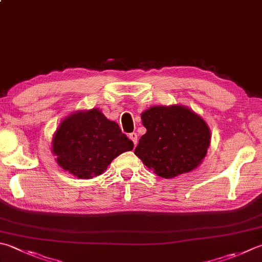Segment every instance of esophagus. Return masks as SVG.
Wrapping results in <instances>:
<instances>
[{
	"label": "esophagus",
	"instance_id": "obj_1",
	"mask_svg": "<svg viewBox=\"0 0 262 262\" xmlns=\"http://www.w3.org/2000/svg\"><path fill=\"white\" fill-rule=\"evenodd\" d=\"M129 138H130V139L133 141V144H135V145H137L138 144V135H137V133L136 132H132V133H130V135H129Z\"/></svg>",
	"mask_w": 262,
	"mask_h": 262
}]
</instances>
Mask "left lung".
I'll use <instances>...</instances> for the list:
<instances>
[{"mask_svg":"<svg viewBox=\"0 0 262 262\" xmlns=\"http://www.w3.org/2000/svg\"><path fill=\"white\" fill-rule=\"evenodd\" d=\"M147 132L135 154L162 178L196 169L210 146V130L201 116L182 106H155L141 114Z\"/></svg>","mask_w":262,"mask_h":262,"instance_id":"8db88e82","label":"left lung"}]
</instances>
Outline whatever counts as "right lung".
Wrapping results in <instances>:
<instances>
[{
    "instance_id": "add662e5",
    "label": "right lung",
    "mask_w": 262,
    "mask_h": 262,
    "mask_svg": "<svg viewBox=\"0 0 262 262\" xmlns=\"http://www.w3.org/2000/svg\"><path fill=\"white\" fill-rule=\"evenodd\" d=\"M132 149V140L97 108L65 118L52 141L58 164L81 179L100 176L115 157Z\"/></svg>"
}]
</instances>
